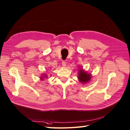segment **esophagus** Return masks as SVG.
Listing matches in <instances>:
<instances>
[{
	"mask_svg": "<svg viewBox=\"0 0 130 130\" xmlns=\"http://www.w3.org/2000/svg\"><path fill=\"white\" fill-rule=\"evenodd\" d=\"M62 67L63 68H66V67H67V62H66L65 61H62Z\"/></svg>",
	"mask_w": 130,
	"mask_h": 130,
	"instance_id": "obj_1",
	"label": "esophagus"
}]
</instances>
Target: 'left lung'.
Returning a JSON list of instances; mask_svg holds the SVG:
<instances>
[{
    "label": "left lung",
    "instance_id": "obj_1",
    "mask_svg": "<svg viewBox=\"0 0 130 130\" xmlns=\"http://www.w3.org/2000/svg\"><path fill=\"white\" fill-rule=\"evenodd\" d=\"M92 77L91 74L90 73H88L83 69H80L78 72V78L79 81L82 83H87L89 82Z\"/></svg>",
    "mask_w": 130,
    "mask_h": 130
}]
</instances>
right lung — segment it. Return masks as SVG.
I'll return each mask as SVG.
<instances>
[{
    "label": "right lung",
    "mask_w": 130,
    "mask_h": 130,
    "mask_svg": "<svg viewBox=\"0 0 130 130\" xmlns=\"http://www.w3.org/2000/svg\"><path fill=\"white\" fill-rule=\"evenodd\" d=\"M42 77H41V80H43V78L45 77H47V76L46 75V74H43V75H42Z\"/></svg>",
    "instance_id": "add662e5"
}]
</instances>
